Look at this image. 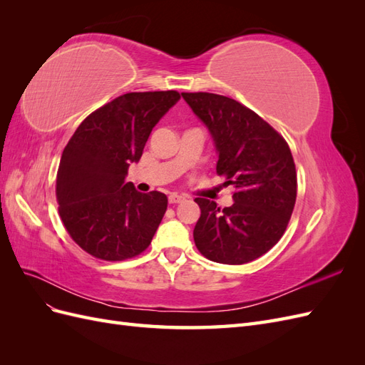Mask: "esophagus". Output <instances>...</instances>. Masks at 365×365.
<instances>
[{
	"label": "esophagus",
	"instance_id": "1",
	"mask_svg": "<svg viewBox=\"0 0 365 365\" xmlns=\"http://www.w3.org/2000/svg\"><path fill=\"white\" fill-rule=\"evenodd\" d=\"M185 200L184 196H181V195H178V193H170L169 195V202L170 204H180V202H182Z\"/></svg>",
	"mask_w": 365,
	"mask_h": 365
}]
</instances>
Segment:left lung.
<instances>
[{
	"label": "left lung",
	"instance_id": "left-lung-1",
	"mask_svg": "<svg viewBox=\"0 0 365 365\" xmlns=\"http://www.w3.org/2000/svg\"><path fill=\"white\" fill-rule=\"evenodd\" d=\"M207 126L217 152L216 172L233 184V205L196 197L201 217L195 245L208 260L242 264L263 256L280 237L297 197L295 164L288 143L250 108L212 93H182Z\"/></svg>",
	"mask_w": 365,
	"mask_h": 365
}]
</instances>
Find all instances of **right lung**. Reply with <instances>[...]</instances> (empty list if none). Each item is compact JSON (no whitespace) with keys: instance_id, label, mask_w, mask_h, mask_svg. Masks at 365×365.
I'll return each instance as SVG.
<instances>
[{"instance_id":"right-lung-1","label":"right lung","mask_w":365,"mask_h":365,"mask_svg":"<svg viewBox=\"0 0 365 365\" xmlns=\"http://www.w3.org/2000/svg\"><path fill=\"white\" fill-rule=\"evenodd\" d=\"M180 98L176 91L120 96L88 115L65 146L56 178L59 215L91 256L125 260L150 245L168 196L135 190L126 175L152 129Z\"/></svg>"}]
</instances>
